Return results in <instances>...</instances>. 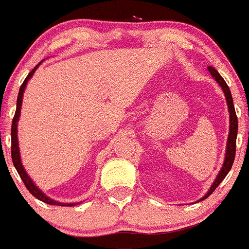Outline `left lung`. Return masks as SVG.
Segmentation results:
<instances>
[{"label":"left lung","instance_id":"left-lung-1","mask_svg":"<svg viewBox=\"0 0 249 249\" xmlns=\"http://www.w3.org/2000/svg\"><path fill=\"white\" fill-rule=\"evenodd\" d=\"M208 71L211 72V75L213 76L214 80L218 82V85L220 86L221 89H223L224 94H225L226 98V103H228V109H229V114H230V129H229V137H228V144H226V152H225V160H224L223 167H221L220 172L216 176L215 180L214 183L212 184V186L209 188L208 193L201 198L200 201L205 200L207 198L216 188H218L219 184L224 180V178L226 177V174L229 173V171L231 169L233 163V160H235V152H236V138H237V116H236L235 112V107H233V102H232V95H231L230 88L229 86L226 85V82L224 81V78L221 77L220 73L213 68V66H208Z\"/></svg>","mask_w":249,"mask_h":249}]
</instances>
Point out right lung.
Returning a JSON list of instances; mask_svg holds the SVG:
<instances>
[{
    "mask_svg": "<svg viewBox=\"0 0 249 249\" xmlns=\"http://www.w3.org/2000/svg\"><path fill=\"white\" fill-rule=\"evenodd\" d=\"M40 64H38V65H40ZM38 65H36L35 69H33V70H31V72L28 75V77H26L25 80H24L23 85L20 86V89H19V93H18V99H17V110H16V114H14L13 122H12V130H11V134H12V149H11L12 150V160H13L14 167H16L17 172H18L19 176H20V178H21V180H23V183L25 184L26 189H28V190L30 191V193L33 194V195L35 196L36 198H38V200L42 201V202L48 203V205L65 206V207H71V206H75V205H77V203L58 202V201L52 200V198H49L48 196L44 195V194L42 193L40 189H38L37 186L35 185V183H34V181L31 180V178L28 176L26 171H25V169H24L23 164H21L20 151H19V144H18V129H17V127H18L19 116H20L21 102H23V95H24V90H25V87H26V83H28V81L30 80L31 77H33L34 72H35L36 69L38 68Z\"/></svg>",
    "mask_w": 249,
    "mask_h": 249,
    "instance_id": "1",
    "label": "right lung"
}]
</instances>
